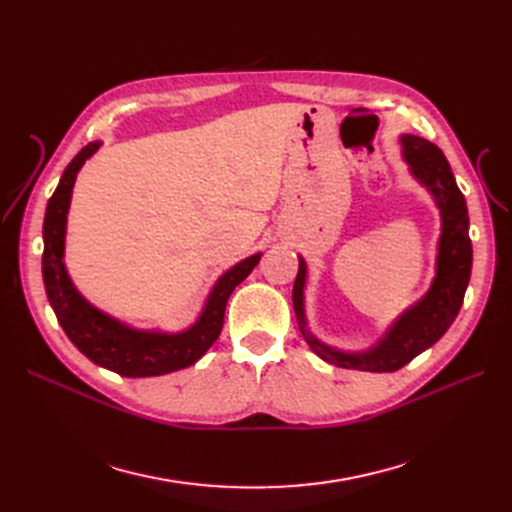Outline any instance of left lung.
<instances>
[{
	"mask_svg": "<svg viewBox=\"0 0 512 512\" xmlns=\"http://www.w3.org/2000/svg\"><path fill=\"white\" fill-rule=\"evenodd\" d=\"M401 156L410 166V175L436 200L440 209V239L436 254V275H433L429 290L410 305L404 314H399L386 333L369 350H339L320 339L307 329L305 316V282L307 265L299 256V273L292 286V307L297 314L299 331L303 333L307 346L312 348L322 361L337 367L359 369V371H397L408 365L414 356L431 348L448 331L459 314V307L466 294L472 273V241H470V218L468 205L448 160L442 149L425 141L421 136L401 134Z\"/></svg>",
	"mask_w": 512,
	"mask_h": 512,
	"instance_id": "1",
	"label": "left lung"
}]
</instances>
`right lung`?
<instances>
[{"label":"right lung","mask_w":512,"mask_h":512,"mask_svg":"<svg viewBox=\"0 0 512 512\" xmlns=\"http://www.w3.org/2000/svg\"><path fill=\"white\" fill-rule=\"evenodd\" d=\"M100 145V141L89 143L76 153L61 175L49 205H46L42 226V277L46 297H49L61 329L89 361L126 378L164 376L170 371L194 365L213 346L222 331L228 297L254 271L262 254L258 252L245 258L220 275L196 322L179 333L134 329L126 322L104 314L76 290L64 262L68 209L74 181L85 160L94 156Z\"/></svg>","instance_id":"right-lung-1"}]
</instances>
